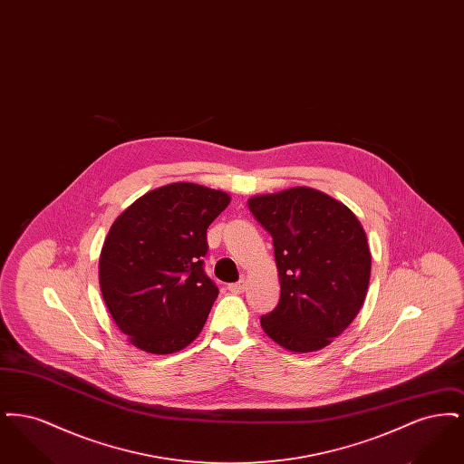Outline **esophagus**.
<instances>
[{
	"instance_id": "1",
	"label": "esophagus",
	"mask_w": 464,
	"mask_h": 464,
	"mask_svg": "<svg viewBox=\"0 0 464 464\" xmlns=\"http://www.w3.org/2000/svg\"><path fill=\"white\" fill-rule=\"evenodd\" d=\"M245 288H246V280H240V282H237V284H229V285H227V290L233 292V294H243Z\"/></svg>"
}]
</instances>
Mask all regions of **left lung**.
I'll return each instance as SVG.
<instances>
[{"label":"left lung","mask_w":464,"mask_h":464,"mask_svg":"<svg viewBox=\"0 0 464 464\" xmlns=\"http://www.w3.org/2000/svg\"><path fill=\"white\" fill-rule=\"evenodd\" d=\"M273 238L278 306L261 316L269 339L292 353L329 346L362 308L372 256L365 229L343 201L308 186L248 198Z\"/></svg>","instance_id":"obj_1"}]
</instances>
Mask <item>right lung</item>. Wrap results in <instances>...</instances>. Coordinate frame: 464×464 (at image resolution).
I'll use <instances>...</instances> for the list:
<instances>
[{
    "label": "right lung",
    "instance_id": "1",
    "mask_svg": "<svg viewBox=\"0 0 464 464\" xmlns=\"http://www.w3.org/2000/svg\"><path fill=\"white\" fill-rule=\"evenodd\" d=\"M231 197L172 182L127 207L99 257V285L116 327L135 348L170 354L203 329L219 288L203 273L207 229Z\"/></svg>",
    "mask_w": 464,
    "mask_h": 464
}]
</instances>
